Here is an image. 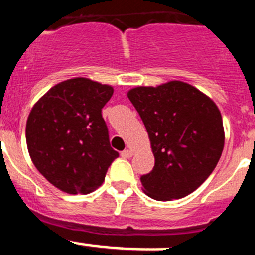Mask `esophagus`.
<instances>
[{
	"mask_svg": "<svg viewBox=\"0 0 255 255\" xmlns=\"http://www.w3.org/2000/svg\"><path fill=\"white\" fill-rule=\"evenodd\" d=\"M121 155L123 158H130L133 155V150L132 149H125L123 152H121Z\"/></svg>",
	"mask_w": 255,
	"mask_h": 255,
	"instance_id": "34e87169",
	"label": "esophagus"
}]
</instances>
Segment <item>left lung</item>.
<instances>
[{
  "mask_svg": "<svg viewBox=\"0 0 255 255\" xmlns=\"http://www.w3.org/2000/svg\"><path fill=\"white\" fill-rule=\"evenodd\" d=\"M127 96L144 123L155 159L140 177L145 194L165 202L194 192L223 152V121L216 103L180 81L135 87Z\"/></svg>",
  "mask_w": 255,
  "mask_h": 255,
  "instance_id": "obj_1",
  "label": "left lung"
}]
</instances>
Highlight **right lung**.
Instances as JSON below:
<instances>
[{
	"label": "right lung",
	"mask_w": 255,
	"mask_h": 255,
	"mask_svg": "<svg viewBox=\"0 0 255 255\" xmlns=\"http://www.w3.org/2000/svg\"><path fill=\"white\" fill-rule=\"evenodd\" d=\"M113 88L77 77L53 86L33 106L26 125L28 153L51 184L88 194L103 183L118 157L110 144L102 108Z\"/></svg>",
	"instance_id": "right-lung-1"
}]
</instances>
